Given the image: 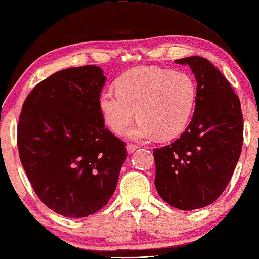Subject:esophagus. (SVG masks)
I'll list each match as a JSON object with an SVG mask.
<instances>
[{"mask_svg":"<svg viewBox=\"0 0 259 259\" xmlns=\"http://www.w3.org/2000/svg\"><path fill=\"white\" fill-rule=\"evenodd\" d=\"M137 148H138V146L135 145V144H128V145H126V150H128L129 154L134 153Z\"/></svg>","mask_w":259,"mask_h":259,"instance_id":"1","label":"esophagus"}]
</instances>
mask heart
<instances>
[{"label": "heart", "instance_id": "b5f03b06", "mask_svg": "<svg viewBox=\"0 0 259 259\" xmlns=\"http://www.w3.org/2000/svg\"><path fill=\"white\" fill-rule=\"evenodd\" d=\"M115 87L101 94L100 110L116 134L123 133L137 115L138 124L128 133L133 139L175 138L186 129L195 110L197 87L186 72L138 67L117 78Z\"/></svg>", "mask_w": 259, "mask_h": 259}]
</instances>
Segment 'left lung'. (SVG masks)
<instances>
[{"instance_id":"left-lung-1","label":"left lung","mask_w":259,"mask_h":259,"mask_svg":"<svg viewBox=\"0 0 259 259\" xmlns=\"http://www.w3.org/2000/svg\"><path fill=\"white\" fill-rule=\"evenodd\" d=\"M175 62L188 64L195 74L196 106L180 138L154 148L155 187L173 207L192 210L214 203L227 188L241 154L243 117L238 95L207 59Z\"/></svg>"}]
</instances>
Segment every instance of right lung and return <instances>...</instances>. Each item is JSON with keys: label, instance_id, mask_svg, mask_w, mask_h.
<instances>
[{"label": "right lung", "instance_id": "add662e5", "mask_svg": "<svg viewBox=\"0 0 259 259\" xmlns=\"http://www.w3.org/2000/svg\"><path fill=\"white\" fill-rule=\"evenodd\" d=\"M106 77L96 65L61 70L27 96L19 116V156L48 207L84 218L113 195L125 143L105 128L100 96Z\"/></svg>", "mask_w": 259, "mask_h": 259}]
</instances>
